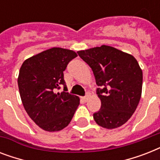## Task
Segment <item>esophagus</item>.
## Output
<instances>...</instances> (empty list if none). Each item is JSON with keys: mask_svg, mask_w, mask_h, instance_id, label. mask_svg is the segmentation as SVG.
I'll use <instances>...</instances> for the list:
<instances>
[{"mask_svg": "<svg viewBox=\"0 0 160 160\" xmlns=\"http://www.w3.org/2000/svg\"><path fill=\"white\" fill-rule=\"evenodd\" d=\"M88 99H89V95H85V96H84V97H82V100L85 101V102H86L88 100Z\"/></svg>", "mask_w": 160, "mask_h": 160, "instance_id": "obj_1", "label": "esophagus"}]
</instances>
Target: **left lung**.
Wrapping results in <instances>:
<instances>
[{
	"instance_id": "8db88e82",
	"label": "left lung",
	"mask_w": 160,
	"mask_h": 160,
	"mask_svg": "<svg viewBox=\"0 0 160 160\" xmlns=\"http://www.w3.org/2000/svg\"><path fill=\"white\" fill-rule=\"evenodd\" d=\"M89 65L101 100L95 121L106 129H115L132 116L141 97L143 73L133 55L108 46L77 52Z\"/></svg>"
}]
</instances>
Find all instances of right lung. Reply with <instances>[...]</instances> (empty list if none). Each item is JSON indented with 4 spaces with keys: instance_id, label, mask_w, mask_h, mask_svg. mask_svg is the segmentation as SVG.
<instances>
[{
    "instance_id": "right-lung-1",
    "label": "right lung",
    "mask_w": 160,
    "mask_h": 160,
    "mask_svg": "<svg viewBox=\"0 0 160 160\" xmlns=\"http://www.w3.org/2000/svg\"><path fill=\"white\" fill-rule=\"evenodd\" d=\"M75 51L54 48L34 55L23 62L18 87L23 106L31 119L44 130L59 131L71 121L80 99L67 92L64 73ZM64 86V91L56 90Z\"/></svg>"
}]
</instances>
